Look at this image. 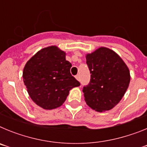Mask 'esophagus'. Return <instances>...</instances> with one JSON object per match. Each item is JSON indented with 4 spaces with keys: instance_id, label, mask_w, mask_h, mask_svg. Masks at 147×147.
Returning <instances> with one entry per match:
<instances>
[{
    "instance_id": "esophagus-1",
    "label": "esophagus",
    "mask_w": 147,
    "mask_h": 147,
    "mask_svg": "<svg viewBox=\"0 0 147 147\" xmlns=\"http://www.w3.org/2000/svg\"><path fill=\"white\" fill-rule=\"evenodd\" d=\"M75 77H76V79L78 80V81H80V76H79V75H76Z\"/></svg>"
}]
</instances>
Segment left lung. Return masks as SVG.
Instances as JSON below:
<instances>
[{
  "label": "left lung",
  "mask_w": 147,
  "mask_h": 147,
  "mask_svg": "<svg viewBox=\"0 0 147 147\" xmlns=\"http://www.w3.org/2000/svg\"><path fill=\"white\" fill-rule=\"evenodd\" d=\"M86 63L91 74L82 90L87 105L98 112L111 110L128 88L129 68L116 53L105 47L87 54Z\"/></svg>",
  "instance_id": "obj_1"
}]
</instances>
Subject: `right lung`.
<instances>
[{"instance_id":"1","label":"right lung","mask_w":147,"mask_h":147,"mask_svg":"<svg viewBox=\"0 0 147 147\" xmlns=\"http://www.w3.org/2000/svg\"><path fill=\"white\" fill-rule=\"evenodd\" d=\"M65 53L55 45L44 48L26 62L23 78L31 98L40 107H60L70 90L80 83L71 74V63Z\"/></svg>"}]
</instances>
